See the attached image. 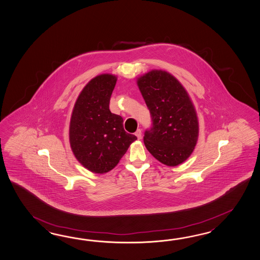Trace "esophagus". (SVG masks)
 Listing matches in <instances>:
<instances>
[{
    "label": "esophagus",
    "instance_id": "esophagus-1",
    "mask_svg": "<svg viewBox=\"0 0 260 260\" xmlns=\"http://www.w3.org/2000/svg\"><path fill=\"white\" fill-rule=\"evenodd\" d=\"M135 135L137 136V138L140 140V139H142V131L139 128V129H137L136 131V133H135Z\"/></svg>",
    "mask_w": 260,
    "mask_h": 260
}]
</instances>
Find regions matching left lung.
<instances>
[{
  "mask_svg": "<svg viewBox=\"0 0 260 260\" xmlns=\"http://www.w3.org/2000/svg\"><path fill=\"white\" fill-rule=\"evenodd\" d=\"M150 111L152 127L144 133L145 147L167 166L186 160L196 146L199 122L188 94L173 75L152 70L137 79Z\"/></svg>",
  "mask_w": 260,
  "mask_h": 260,
  "instance_id": "1",
  "label": "left lung"
}]
</instances>
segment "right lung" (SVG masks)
<instances>
[{"mask_svg":"<svg viewBox=\"0 0 260 260\" xmlns=\"http://www.w3.org/2000/svg\"><path fill=\"white\" fill-rule=\"evenodd\" d=\"M116 80V75L104 74L89 81L76 100L71 116V148L76 159L92 173L113 170L137 140L125 132L121 116L110 111Z\"/></svg>","mask_w":260,"mask_h":260,"instance_id":"add662e5","label":"right lung"}]
</instances>
